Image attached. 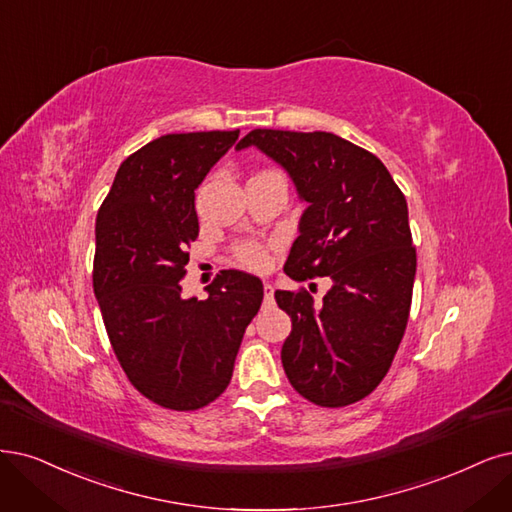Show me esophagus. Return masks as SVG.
I'll return each mask as SVG.
<instances>
[{"mask_svg": "<svg viewBox=\"0 0 512 512\" xmlns=\"http://www.w3.org/2000/svg\"><path fill=\"white\" fill-rule=\"evenodd\" d=\"M263 304L272 306L274 304V287L270 282H263Z\"/></svg>", "mask_w": 512, "mask_h": 512, "instance_id": "obj_1", "label": "esophagus"}]
</instances>
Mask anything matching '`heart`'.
<instances>
[{"instance_id": "b5f03b06", "label": "heart", "mask_w": 512, "mask_h": 512, "mask_svg": "<svg viewBox=\"0 0 512 512\" xmlns=\"http://www.w3.org/2000/svg\"><path fill=\"white\" fill-rule=\"evenodd\" d=\"M236 257L249 268H261L266 263V251L257 242H242L236 246Z\"/></svg>"}]
</instances>
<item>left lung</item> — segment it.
<instances>
[{"mask_svg": "<svg viewBox=\"0 0 512 512\" xmlns=\"http://www.w3.org/2000/svg\"><path fill=\"white\" fill-rule=\"evenodd\" d=\"M257 147L287 170L308 206L285 272L329 276L320 304L308 291H276L291 316L282 367L320 407H346L384 380L403 339L415 280L407 200L382 160L333 132L255 128Z\"/></svg>", "mask_w": 512, "mask_h": 512, "instance_id": "left-lung-1", "label": "left lung"}]
</instances>
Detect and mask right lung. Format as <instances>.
I'll list each match as a JSON object with an SVG mask.
<instances>
[{
  "label": "right lung",
  "mask_w": 512,
  "mask_h": 512,
  "mask_svg": "<svg viewBox=\"0 0 512 512\" xmlns=\"http://www.w3.org/2000/svg\"><path fill=\"white\" fill-rule=\"evenodd\" d=\"M240 130L164 135L128 156L97 215L92 287L118 361L149 401L194 411L227 388L261 280L223 270L208 297H183L198 238L196 189Z\"/></svg>",
  "instance_id": "obj_1"
}]
</instances>
